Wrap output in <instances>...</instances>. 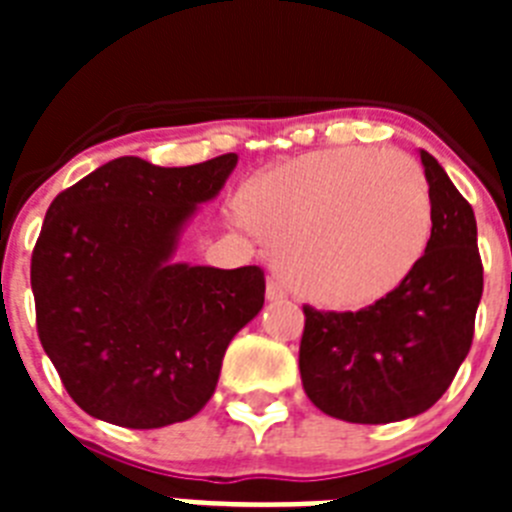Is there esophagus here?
<instances>
[{
  "instance_id": "obj_1",
  "label": "esophagus",
  "mask_w": 512,
  "mask_h": 512,
  "mask_svg": "<svg viewBox=\"0 0 512 512\" xmlns=\"http://www.w3.org/2000/svg\"><path fill=\"white\" fill-rule=\"evenodd\" d=\"M284 297H287V287H284L279 279H269V282H266V300L279 302L284 300Z\"/></svg>"
}]
</instances>
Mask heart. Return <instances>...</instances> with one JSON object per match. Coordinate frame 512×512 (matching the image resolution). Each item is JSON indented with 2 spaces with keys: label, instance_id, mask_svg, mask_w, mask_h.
<instances>
[{
  "label": "heart",
  "instance_id": "heart-1",
  "mask_svg": "<svg viewBox=\"0 0 512 512\" xmlns=\"http://www.w3.org/2000/svg\"><path fill=\"white\" fill-rule=\"evenodd\" d=\"M241 207L289 284L328 307H364L390 295L423 259L433 228L420 166L382 148L287 161L253 179Z\"/></svg>",
  "mask_w": 512,
  "mask_h": 512
}]
</instances>
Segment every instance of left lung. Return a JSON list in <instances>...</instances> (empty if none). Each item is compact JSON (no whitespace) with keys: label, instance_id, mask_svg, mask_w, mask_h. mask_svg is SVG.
<instances>
[{"label":"left lung","instance_id":"8db88e82","mask_svg":"<svg viewBox=\"0 0 512 512\" xmlns=\"http://www.w3.org/2000/svg\"><path fill=\"white\" fill-rule=\"evenodd\" d=\"M433 228L410 277L359 312L305 305L300 377L325 415L395 423L436 405L467 359L482 300L474 210L428 151H420Z\"/></svg>","mask_w":512,"mask_h":512}]
</instances>
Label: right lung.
Masks as SVG:
<instances>
[{"mask_svg":"<svg viewBox=\"0 0 512 512\" xmlns=\"http://www.w3.org/2000/svg\"><path fill=\"white\" fill-rule=\"evenodd\" d=\"M235 164V153L179 169L122 156L45 212L30 266L38 336L92 418L164 428L197 415L228 343L264 307L259 266L176 261L184 228Z\"/></svg>","mask_w":512,"mask_h":512,"instance_id":"1","label":"right lung"}]
</instances>
